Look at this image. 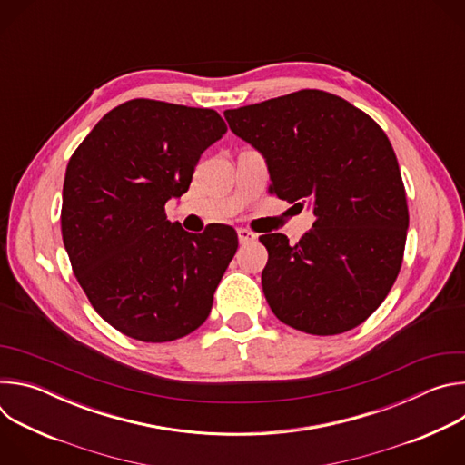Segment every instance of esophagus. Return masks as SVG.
<instances>
[{"label": "esophagus", "instance_id": "esophagus-1", "mask_svg": "<svg viewBox=\"0 0 465 465\" xmlns=\"http://www.w3.org/2000/svg\"><path fill=\"white\" fill-rule=\"evenodd\" d=\"M237 235H239V242L241 244H248V242H253L257 239V235L246 228H239L237 230Z\"/></svg>", "mask_w": 465, "mask_h": 465}]
</instances>
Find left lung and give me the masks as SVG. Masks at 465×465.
I'll list each match as a JSON object with an SVG mask.
<instances>
[{
	"label": "left lung",
	"instance_id": "obj_1",
	"mask_svg": "<svg viewBox=\"0 0 465 465\" xmlns=\"http://www.w3.org/2000/svg\"><path fill=\"white\" fill-rule=\"evenodd\" d=\"M224 117L267 160L271 193L309 203L316 217L294 246L283 233L259 237L269 250L261 285L272 312L309 335L357 327L400 274L409 228L400 163L382 128L322 90L226 110Z\"/></svg>",
	"mask_w": 465,
	"mask_h": 465
}]
</instances>
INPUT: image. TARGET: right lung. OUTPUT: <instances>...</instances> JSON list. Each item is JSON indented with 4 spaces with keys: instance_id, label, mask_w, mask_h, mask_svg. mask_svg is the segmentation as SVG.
<instances>
[{
    "instance_id": "right-lung-1",
    "label": "right lung",
    "mask_w": 465,
    "mask_h": 465,
    "mask_svg": "<svg viewBox=\"0 0 465 465\" xmlns=\"http://www.w3.org/2000/svg\"><path fill=\"white\" fill-rule=\"evenodd\" d=\"M210 108L132 99L77 147L62 189V241L94 309L142 342L182 339L210 316L239 241L232 226L189 233L169 223L201 154L223 138Z\"/></svg>"
}]
</instances>
